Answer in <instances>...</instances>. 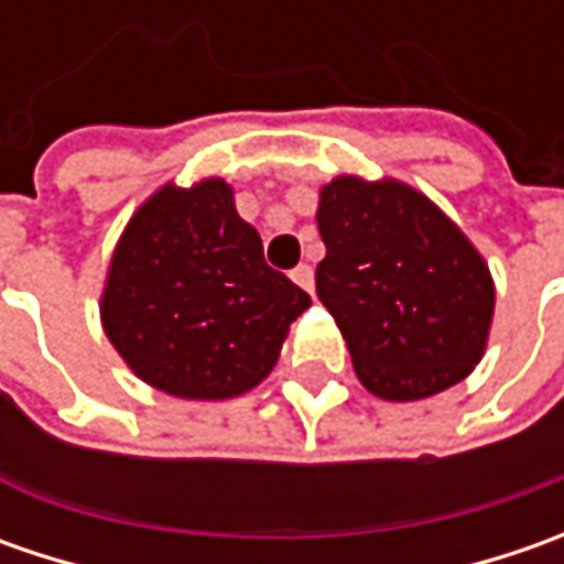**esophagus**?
<instances>
[{"label":"esophagus","instance_id":"obj_1","mask_svg":"<svg viewBox=\"0 0 564 564\" xmlns=\"http://www.w3.org/2000/svg\"><path fill=\"white\" fill-rule=\"evenodd\" d=\"M292 282H294V285H301L304 292H314V270H311L307 263L294 267V270H292Z\"/></svg>","mask_w":564,"mask_h":564}]
</instances>
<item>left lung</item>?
I'll return each mask as SVG.
<instances>
[{
	"mask_svg": "<svg viewBox=\"0 0 564 564\" xmlns=\"http://www.w3.org/2000/svg\"><path fill=\"white\" fill-rule=\"evenodd\" d=\"M316 294L377 399L417 401L480 364L496 289L487 260L421 191L338 175L316 209Z\"/></svg>",
	"mask_w": 564,
	"mask_h": 564,
	"instance_id": "left-lung-1",
	"label": "left lung"
}]
</instances>
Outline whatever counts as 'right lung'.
Listing matches in <instances>:
<instances>
[{"instance_id":"obj_1","label":"right lung","mask_w":564,"mask_h":564,"mask_svg":"<svg viewBox=\"0 0 564 564\" xmlns=\"http://www.w3.org/2000/svg\"><path fill=\"white\" fill-rule=\"evenodd\" d=\"M311 307L263 260L257 228L223 178L163 185L121 231L99 316L138 377L169 395L219 401L270 377L282 341Z\"/></svg>"}]
</instances>
